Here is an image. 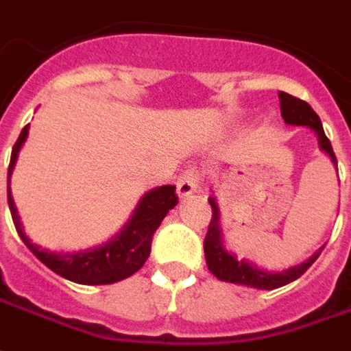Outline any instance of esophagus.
Segmentation results:
<instances>
[{
	"label": "esophagus",
	"mask_w": 351,
	"mask_h": 351,
	"mask_svg": "<svg viewBox=\"0 0 351 351\" xmlns=\"http://www.w3.org/2000/svg\"><path fill=\"white\" fill-rule=\"evenodd\" d=\"M196 189H198V176L196 171H185L178 181V196L181 200L187 198V196L195 195Z\"/></svg>",
	"instance_id": "obj_1"
}]
</instances>
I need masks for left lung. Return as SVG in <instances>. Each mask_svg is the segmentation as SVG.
Listing matches in <instances>:
<instances>
[{"label":"left lung","mask_w":351,"mask_h":351,"mask_svg":"<svg viewBox=\"0 0 351 351\" xmlns=\"http://www.w3.org/2000/svg\"><path fill=\"white\" fill-rule=\"evenodd\" d=\"M278 96H280L283 123L291 124V126H304V128H310L314 132L319 151L329 156L330 162L337 168V156L332 153L330 141L327 140V136L323 132L322 121H319L317 113L308 106L306 101L299 100L287 92H280ZM208 202L211 206V221L206 240H204V255H206L208 270L221 282L245 285V287H253V289H278L282 285L299 280L300 276L314 265V261L322 253L323 247H319L314 255H310L300 265H293L285 270H267V268L255 265L253 261L238 257L234 251L228 250L223 230H221V213L217 198L211 195Z\"/></svg>","instance_id":"left-lung-1"}]
</instances>
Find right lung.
Instances as JSON below:
<instances>
[{
	"label": "right lung",
	"instance_id": "right-lung-1",
	"mask_svg": "<svg viewBox=\"0 0 351 351\" xmlns=\"http://www.w3.org/2000/svg\"><path fill=\"white\" fill-rule=\"evenodd\" d=\"M28 130L29 124H26L12 147L11 164H9V173H7L9 210H11L16 232L22 238V242L26 243V247L43 263L45 267L51 268L54 274L62 276L69 282L83 283V285L115 283L138 272L145 265L149 253H151V240H153L155 230L160 227L168 211L178 206L176 185H162V187L147 191L140 198L136 210L132 211L130 219L124 223V227L101 245H96L90 250L71 251V253L47 250V247L34 243L26 236L11 195V173L14 170V164H16L24 141L28 140Z\"/></svg>",
	"mask_w": 351,
	"mask_h": 351
}]
</instances>
